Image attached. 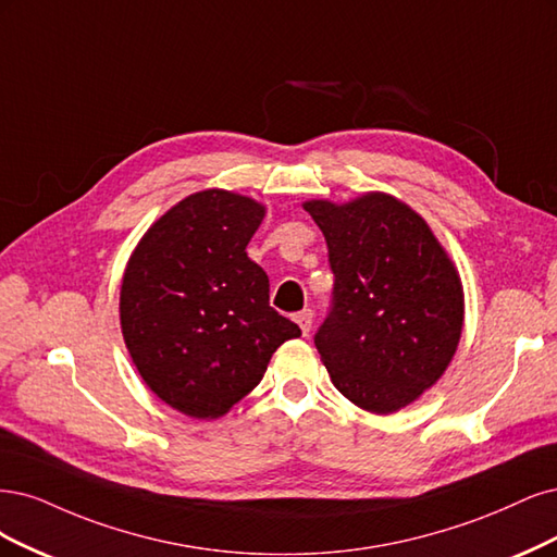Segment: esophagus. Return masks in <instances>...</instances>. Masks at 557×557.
Returning a JSON list of instances; mask_svg holds the SVG:
<instances>
[{"mask_svg": "<svg viewBox=\"0 0 557 557\" xmlns=\"http://www.w3.org/2000/svg\"><path fill=\"white\" fill-rule=\"evenodd\" d=\"M294 319H296V324L300 326L302 335H310V329H312V310H302V312H298Z\"/></svg>", "mask_w": 557, "mask_h": 557, "instance_id": "obj_1", "label": "esophagus"}]
</instances>
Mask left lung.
Masks as SVG:
<instances>
[{
	"label": "left lung",
	"instance_id": "1",
	"mask_svg": "<svg viewBox=\"0 0 557 557\" xmlns=\"http://www.w3.org/2000/svg\"><path fill=\"white\" fill-rule=\"evenodd\" d=\"M335 275L314 345L333 386L370 414H393L454 361L465 294L458 268L421 214L386 191L310 199Z\"/></svg>",
	"mask_w": 557,
	"mask_h": 557
}]
</instances>
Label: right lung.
Segmentation results:
<instances>
[{"label": "right lung", "mask_w": 557, "mask_h": 557, "mask_svg": "<svg viewBox=\"0 0 557 557\" xmlns=\"http://www.w3.org/2000/svg\"><path fill=\"white\" fill-rule=\"evenodd\" d=\"M263 218L252 196L189 194L143 233L124 268V345L146 386L185 417H224L300 335L271 308L268 275L245 252Z\"/></svg>", "instance_id": "obj_1"}]
</instances>
